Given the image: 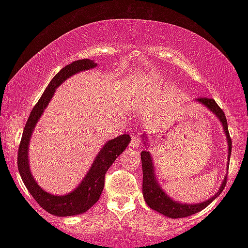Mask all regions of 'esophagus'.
Segmentation results:
<instances>
[{
  "label": "esophagus",
  "instance_id": "obj_1",
  "mask_svg": "<svg viewBox=\"0 0 248 248\" xmlns=\"http://www.w3.org/2000/svg\"><path fill=\"white\" fill-rule=\"evenodd\" d=\"M130 146H131L132 150H139L141 146V138L139 137V134L134 133L132 136V140L131 143H130Z\"/></svg>",
  "mask_w": 248,
  "mask_h": 248
}]
</instances>
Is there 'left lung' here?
<instances>
[{
	"label": "left lung",
	"instance_id": "obj_1",
	"mask_svg": "<svg viewBox=\"0 0 248 248\" xmlns=\"http://www.w3.org/2000/svg\"><path fill=\"white\" fill-rule=\"evenodd\" d=\"M197 100L202 105H204L205 107H208L210 110H211L213 114L220 119L222 124H223L224 132L226 134V138H228L229 163H230L231 151H232V140H231V137L229 133L228 120H226L224 111L219 107V105L216 103V100L213 98L200 97ZM141 162H142V171H143V185H142L143 188H142V191H143V197H144L145 202L148 203V205L151 209H153L155 211H157L159 213H162V215L170 217V219H178V217H189L191 215H195V213L201 211V210H203L205 207H208V205L221 194L222 190L224 189L226 185V179H228L225 177L223 183L221 185L219 191H217L212 198L204 201V202L197 203V204L179 203L177 201L171 200L170 197L163 191L162 188L158 186L156 179H155L152 157H151V154L150 152H148V151H142L141 152Z\"/></svg>",
	"mask_w": 248,
	"mask_h": 248
}]
</instances>
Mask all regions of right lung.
Masks as SVG:
<instances>
[{
    "label": "right lung",
    "instance_id": "right-lung-1",
    "mask_svg": "<svg viewBox=\"0 0 248 248\" xmlns=\"http://www.w3.org/2000/svg\"><path fill=\"white\" fill-rule=\"evenodd\" d=\"M96 65H97V63H95L93 60L83 59V60L74 61L72 63L64 66L60 72L54 75V78L44 92L43 96L33 106L31 115L27 119V123L25 124L22 140H20L18 146L17 166L25 186L31 192L32 198L37 201V203L53 216H77L86 212L91 207H93L98 201L104 189L105 174H106V171L111 166L112 163L115 162V159L125 150L127 145L130 143V140H131L129 134H123V136H119L115 139L108 141L96 156L93 165H92L90 171L85 176V178L83 179L81 185L77 189L65 196H53L46 192L37 185L31 174L27 156L29 140H31V133L37 121L43 115L46 107L48 106L50 99L52 98L54 91L71 75L81 72V71L93 69Z\"/></svg>",
    "mask_w": 248,
    "mask_h": 248
}]
</instances>
